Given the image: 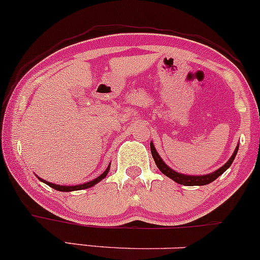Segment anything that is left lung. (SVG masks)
<instances>
[{
  "label": "left lung",
  "mask_w": 260,
  "mask_h": 260,
  "mask_svg": "<svg viewBox=\"0 0 260 260\" xmlns=\"http://www.w3.org/2000/svg\"><path fill=\"white\" fill-rule=\"evenodd\" d=\"M150 146H151V153H152L154 162H156V166L158 167L159 171H161L162 173L165 174V176H167L168 178H171V179H173L174 182L178 183V184L189 185V186L206 185V184H209V183L214 182L215 179H217V178L220 177L221 174H222L227 168H230V166L232 165L233 159H235L236 154H237V151H238V145H237V147H236L235 152H233L231 158H230L229 161L224 163L222 167L216 169V171L212 172V173L204 174V176H186V174L178 173V172L173 171V169H172L171 167H168V166L166 165L165 162H163V159L161 158V156H159L158 152L156 151V148H154L152 142H151Z\"/></svg>",
  "instance_id": "left-lung-1"
}]
</instances>
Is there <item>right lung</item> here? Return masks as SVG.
I'll list each match as a JSON object with an SVG mask.
<instances>
[{"label":"right lung","instance_id":"obj_1","mask_svg":"<svg viewBox=\"0 0 260 260\" xmlns=\"http://www.w3.org/2000/svg\"><path fill=\"white\" fill-rule=\"evenodd\" d=\"M109 168H110V165L108 166V168L106 171L103 172V173L101 174V176L95 178V179L91 180V182H87L84 183V184H78V185H60V184H54V183H50V182H46V180L42 179V178H39V180H42V182L45 183V184H48L49 186H51L52 189H55V190H59V191H74V190H82V189H87V188H91V186L95 185L98 182H101L102 179H104V178L107 177L108 172H109Z\"/></svg>","mask_w":260,"mask_h":260}]
</instances>
